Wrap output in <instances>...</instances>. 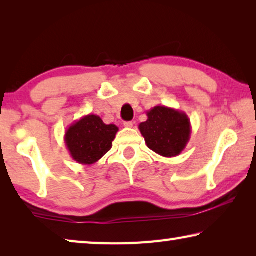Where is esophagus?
Here are the masks:
<instances>
[{
	"instance_id": "1",
	"label": "esophagus",
	"mask_w": 256,
	"mask_h": 256,
	"mask_svg": "<svg viewBox=\"0 0 256 256\" xmlns=\"http://www.w3.org/2000/svg\"><path fill=\"white\" fill-rule=\"evenodd\" d=\"M133 122H124V126L125 128H132L133 126Z\"/></svg>"
}]
</instances>
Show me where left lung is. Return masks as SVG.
I'll list each match as a JSON object with an SVG mask.
<instances>
[{
    "instance_id": "8db88e82",
    "label": "left lung",
    "mask_w": 256,
    "mask_h": 256,
    "mask_svg": "<svg viewBox=\"0 0 256 256\" xmlns=\"http://www.w3.org/2000/svg\"><path fill=\"white\" fill-rule=\"evenodd\" d=\"M146 116L148 120L138 125V130L148 148L167 158L183 152L192 133L188 116L166 106L151 108Z\"/></svg>"
}]
</instances>
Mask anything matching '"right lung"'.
<instances>
[{
	"mask_svg": "<svg viewBox=\"0 0 256 256\" xmlns=\"http://www.w3.org/2000/svg\"><path fill=\"white\" fill-rule=\"evenodd\" d=\"M118 132L116 125H107L99 116L90 114L76 120L66 130L64 141L73 160L90 166L112 149Z\"/></svg>",
	"mask_w": 256,
	"mask_h": 256,
	"instance_id": "obj_1",
	"label": "right lung"
}]
</instances>
